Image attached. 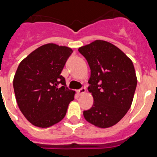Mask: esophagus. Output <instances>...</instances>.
Wrapping results in <instances>:
<instances>
[{"label": "esophagus", "instance_id": "1", "mask_svg": "<svg viewBox=\"0 0 157 157\" xmlns=\"http://www.w3.org/2000/svg\"><path fill=\"white\" fill-rule=\"evenodd\" d=\"M77 92H78V94H80V95H81V94H83L86 93V88H81V89H80V90H78V91H77Z\"/></svg>", "mask_w": 157, "mask_h": 157}]
</instances>
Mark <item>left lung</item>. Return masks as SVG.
Returning a JSON list of instances; mask_svg holds the SVG:
<instances>
[{
	"label": "left lung",
	"mask_w": 157,
	"mask_h": 157,
	"mask_svg": "<svg viewBox=\"0 0 157 157\" xmlns=\"http://www.w3.org/2000/svg\"><path fill=\"white\" fill-rule=\"evenodd\" d=\"M78 51L90 67L88 90L94 98L84 117L99 128L113 126L131 107L137 86L134 64L119 48L105 40H94Z\"/></svg>",
	"instance_id": "8db88e82"
}]
</instances>
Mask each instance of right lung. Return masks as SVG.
Wrapping results in <instances>:
<instances>
[{
	"label": "right lung",
	"instance_id": "1",
	"mask_svg": "<svg viewBox=\"0 0 157 157\" xmlns=\"http://www.w3.org/2000/svg\"><path fill=\"white\" fill-rule=\"evenodd\" d=\"M71 48L46 44L22 60L13 77L21 112L33 125L47 128L63 119L75 91L68 90L61 72Z\"/></svg>",
	"mask_w": 157,
	"mask_h": 157
}]
</instances>
